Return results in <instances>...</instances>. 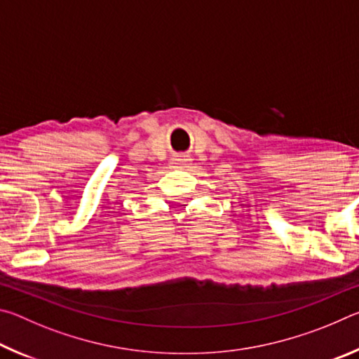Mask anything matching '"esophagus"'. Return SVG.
<instances>
[{
  "mask_svg": "<svg viewBox=\"0 0 359 359\" xmlns=\"http://www.w3.org/2000/svg\"><path fill=\"white\" fill-rule=\"evenodd\" d=\"M188 165L187 158H172L171 163H169V168L171 169H184Z\"/></svg>",
  "mask_w": 359,
  "mask_h": 359,
  "instance_id": "esophagus-1",
  "label": "esophagus"
}]
</instances>
